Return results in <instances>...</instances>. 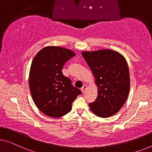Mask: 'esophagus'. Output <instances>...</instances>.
Returning a JSON list of instances; mask_svg holds the SVG:
<instances>
[{
    "instance_id": "1",
    "label": "esophagus",
    "mask_w": 152,
    "mask_h": 152,
    "mask_svg": "<svg viewBox=\"0 0 152 152\" xmlns=\"http://www.w3.org/2000/svg\"><path fill=\"white\" fill-rule=\"evenodd\" d=\"M87 85H83V87L81 88V91H82L83 93H85V91H86V89H87Z\"/></svg>"
}]
</instances>
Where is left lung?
Instances as JSON below:
<instances>
[{
  "instance_id": "obj_1",
  "label": "left lung",
  "mask_w": 152,
  "mask_h": 152,
  "mask_svg": "<svg viewBox=\"0 0 152 152\" xmlns=\"http://www.w3.org/2000/svg\"><path fill=\"white\" fill-rule=\"evenodd\" d=\"M83 58L96 78L98 97L89 106L100 117L115 115L126 102L130 90L128 66L121 54L110 50L83 52Z\"/></svg>"
}]
</instances>
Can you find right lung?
I'll return each instance as SVG.
<instances>
[{
  "label": "right lung",
  "instance_id": "obj_1",
  "mask_svg": "<svg viewBox=\"0 0 152 152\" xmlns=\"http://www.w3.org/2000/svg\"><path fill=\"white\" fill-rule=\"evenodd\" d=\"M75 56L70 50L47 46L33 58L29 74V88L35 105L47 116L58 118L68 113L80 89L63 74L67 61Z\"/></svg>",
  "mask_w": 152,
  "mask_h": 152
}]
</instances>
